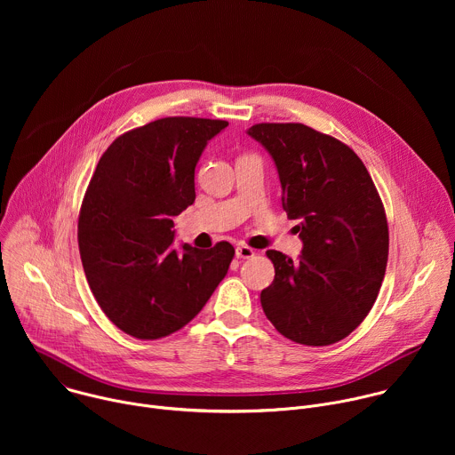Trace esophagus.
<instances>
[{
  "instance_id": "34e87169",
  "label": "esophagus",
  "mask_w": 455,
  "mask_h": 455,
  "mask_svg": "<svg viewBox=\"0 0 455 455\" xmlns=\"http://www.w3.org/2000/svg\"><path fill=\"white\" fill-rule=\"evenodd\" d=\"M253 250L250 248V246H246V244H237L235 246V257L237 259H250V257H253Z\"/></svg>"
}]
</instances>
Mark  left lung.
Listing matches in <instances>:
<instances>
[{"label": "left lung", "mask_w": 455, "mask_h": 455, "mask_svg": "<svg viewBox=\"0 0 455 455\" xmlns=\"http://www.w3.org/2000/svg\"><path fill=\"white\" fill-rule=\"evenodd\" d=\"M248 135L272 155L283 207L302 239L297 261L277 250L261 306L275 330L304 346H330L371 311L388 257V227L363 162L344 142L304 124H255Z\"/></svg>", "instance_id": "left-lung-1"}]
</instances>
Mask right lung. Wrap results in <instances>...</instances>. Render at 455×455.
<instances>
[{"instance_id":"obj_1","label":"right lung","mask_w":455,"mask_h":455,"mask_svg":"<svg viewBox=\"0 0 455 455\" xmlns=\"http://www.w3.org/2000/svg\"><path fill=\"white\" fill-rule=\"evenodd\" d=\"M227 120L165 116L120 135L100 156L79 214L90 290L118 330L167 337L196 316L228 272L234 246L174 244V221L194 204V169Z\"/></svg>"}]
</instances>
